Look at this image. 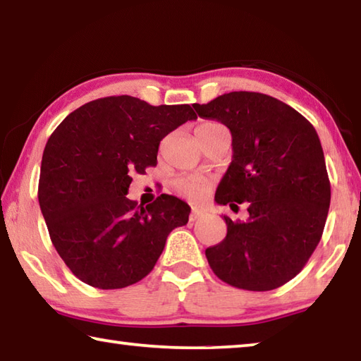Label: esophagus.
Instances as JSON below:
<instances>
[{"mask_svg":"<svg viewBox=\"0 0 361 361\" xmlns=\"http://www.w3.org/2000/svg\"><path fill=\"white\" fill-rule=\"evenodd\" d=\"M204 216V212L199 210V209H192L191 213H189V221H195V219L202 218Z\"/></svg>","mask_w":361,"mask_h":361,"instance_id":"esophagus-1","label":"esophagus"}]
</instances>
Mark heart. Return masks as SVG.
I'll list each match as a JSON object with an SVG mask.
<instances>
[{
    "label": "heart",
    "instance_id": "1",
    "mask_svg": "<svg viewBox=\"0 0 361 361\" xmlns=\"http://www.w3.org/2000/svg\"><path fill=\"white\" fill-rule=\"evenodd\" d=\"M216 127H221V124L215 121H209V122H204V124H200L197 127V132L212 130V129H216ZM173 186L176 191L183 195H186V197H199L205 189V180L200 178V176H183V178H178L175 181Z\"/></svg>",
    "mask_w": 361,
    "mask_h": 361
}]
</instances>
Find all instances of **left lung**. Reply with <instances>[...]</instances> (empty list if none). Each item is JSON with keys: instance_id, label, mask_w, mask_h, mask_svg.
Here are the masks:
<instances>
[{"instance_id": "1", "label": "left lung", "mask_w": 361, "mask_h": 361, "mask_svg": "<svg viewBox=\"0 0 361 361\" xmlns=\"http://www.w3.org/2000/svg\"><path fill=\"white\" fill-rule=\"evenodd\" d=\"M232 135V162L218 185L219 205H248L247 221L224 216L228 234L205 250L212 271L231 286L269 291L302 271L322 239L331 186L314 126L290 105L259 92H229L205 105Z\"/></svg>"}]
</instances>
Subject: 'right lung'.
Masks as SVG:
<instances>
[{"label":"right lung","instance_id":"1","mask_svg":"<svg viewBox=\"0 0 361 361\" xmlns=\"http://www.w3.org/2000/svg\"><path fill=\"white\" fill-rule=\"evenodd\" d=\"M191 119L189 105L114 95L79 106L49 137L39 207L54 247L81 282L100 290L140 282L170 232L188 223L191 209L175 195L142 207L126 194L133 173L156 167L161 140Z\"/></svg>","mask_w":361,"mask_h":361}]
</instances>
